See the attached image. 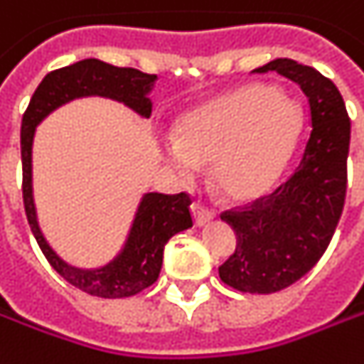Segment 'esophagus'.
I'll use <instances>...</instances> for the list:
<instances>
[{"instance_id": "obj_1", "label": "esophagus", "mask_w": 364, "mask_h": 364, "mask_svg": "<svg viewBox=\"0 0 364 364\" xmlns=\"http://www.w3.org/2000/svg\"><path fill=\"white\" fill-rule=\"evenodd\" d=\"M192 217H194V225L196 228H203V225H207L210 219H213V213L209 209H205L200 203H192Z\"/></svg>"}]
</instances>
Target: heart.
Segmentation results:
<instances>
[{"label": "heart", "mask_w": 364, "mask_h": 364, "mask_svg": "<svg viewBox=\"0 0 364 364\" xmlns=\"http://www.w3.org/2000/svg\"><path fill=\"white\" fill-rule=\"evenodd\" d=\"M303 108L274 85L250 83L186 112L173 127L164 159L180 178L209 164V184L228 203L272 191L297 154Z\"/></svg>", "instance_id": "1"}]
</instances>
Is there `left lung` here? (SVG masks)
I'll list each match as a JSON object with an SVG mask.
<instances>
[{"mask_svg": "<svg viewBox=\"0 0 364 364\" xmlns=\"http://www.w3.org/2000/svg\"><path fill=\"white\" fill-rule=\"evenodd\" d=\"M277 71L309 100L311 135L297 172L242 210L221 215L235 231V252L219 266L221 281L244 293H277L307 274L336 231L346 196L350 120L338 87L318 69L274 59L254 73Z\"/></svg>", "mask_w": 364, "mask_h": 364, "instance_id": "left-lung-1", "label": "left lung"}]
</instances>
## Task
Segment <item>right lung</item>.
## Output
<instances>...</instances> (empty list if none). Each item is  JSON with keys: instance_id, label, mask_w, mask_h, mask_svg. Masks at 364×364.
Instances as JSON below:
<instances>
[{"instance_id": "1", "label": "right lung", "mask_w": 364, "mask_h": 364, "mask_svg": "<svg viewBox=\"0 0 364 364\" xmlns=\"http://www.w3.org/2000/svg\"><path fill=\"white\" fill-rule=\"evenodd\" d=\"M157 75L143 73L131 67H114L98 59H83L73 65L61 67L57 71L46 73L45 80L32 94L26 112L22 117V196L26 209L28 223L41 245L48 264L63 277L65 281L83 293L120 299L141 293L151 287L161 270L164 247L170 237L192 228L191 198L188 194H159L145 192L139 200L135 217L131 221L129 233L119 254L98 268H80L65 262L63 258L46 242L45 233L38 225V215L34 205L32 188V145L36 127L65 106L67 102L77 98L100 96L108 100L120 102L129 110H133L141 119L151 117L154 102L149 98Z\"/></svg>"}]
</instances>
